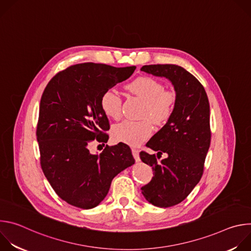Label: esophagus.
<instances>
[{
  "mask_svg": "<svg viewBox=\"0 0 251 251\" xmlns=\"http://www.w3.org/2000/svg\"><path fill=\"white\" fill-rule=\"evenodd\" d=\"M132 154H133V157H134V159L136 160V162H139V161H140L139 150H138V149H135V148H132Z\"/></svg>",
  "mask_w": 251,
  "mask_h": 251,
  "instance_id": "1",
  "label": "esophagus"
}]
</instances>
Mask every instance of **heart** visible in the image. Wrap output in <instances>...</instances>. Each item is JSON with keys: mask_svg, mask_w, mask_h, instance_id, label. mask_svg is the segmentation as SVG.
I'll return each instance as SVG.
<instances>
[{"mask_svg": "<svg viewBox=\"0 0 251 251\" xmlns=\"http://www.w3.org/2000/svg\"><path fill=\"white\" fill-rule=\"evenodd\" d=\"M126 89L144 100L141 112V117L144 119L140 121L124 120L113 127L112 133L116 141L138 146L150 138L153 133L151 120L156 125H163L173 116L176 104V94L172 89L164 88L163 83L158 79L147 75L135 78L126 85ZM100 107L106 116L118 119L122 112V98L114 90L108 89L100 97Z\"/></svg>", "mask_w": 251, "mask_h": 251, "instance_id": "obj_1", "label": "heart"}]
</instances>
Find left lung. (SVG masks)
<instances>
[{
  "label": "left lung",
  "mask_w": 251,
  "mask_h": 251,
  "mask_svg": "<svg viewBox=\"0 0 251 251\" xmlns=\"http://www.w3.org/2000/svg\"><path fill=\"white\" fill-rule=\"evenodd\" d=\"M142 71L170 79L176 94L173 116L146 146L168 157L157 162L145 151L141 160L150 165L154 176L142 187V194L152 204L169 207L183 201L200 182L210 145L209 103L201 83L185 68L175 64L144 65Z\"/></svg>",
  "instance_id": "left-lung-1"
}]
</instances>
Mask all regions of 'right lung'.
<instances>
[{
    "instance_id": "add662e5",
    "label": "right lung",
    "mask_w": 251,
    "mask_h": 251,
    "mask_svg": "<svg viewBox=\"0 0 251 251\" xmlns=\"http://www.w3.org/2000/svg\"><path fill=\"white\" fill-rule=\"evenodd\" d=\"M136 66L78 63L57 73L42 95L37 139L42 170L56 195L89 209L108 194L115 176L135 163L124 143L92 155L94 140L107 143L109 120L100 107L102 93L129 78Z\"/></svg>"
}]
</instances>
